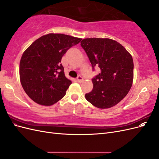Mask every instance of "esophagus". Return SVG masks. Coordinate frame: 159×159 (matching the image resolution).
I'll return each instance as SVG.
<instances>
[{
    "label": "esophagus",
    "instance_id": "esophagus-1",
    "mask_svg": "<svg viewBox=\"0 0 159 159\" xmlns=\"http://www.w3.org/2000/svg\"><path fill=\"white\" fill-rule=\"evenodd\" d=\"M77 81H78V82H81V81H83V78L81 75H78V78H77Z\"/></svg>",
    "mask_w": 159,
    "mask_h": 159
}]
</instances>
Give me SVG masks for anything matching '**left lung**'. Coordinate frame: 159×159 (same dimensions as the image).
<instances>
[{
  "mask_svg": "<svg viewBox=\"0 0 159 159\" xmlns=\"http://www.w3.org/2000/svg\"><path fill=\"white\" fill-rule=\"evenodd\" d=\"M92 66L101 72L92 79L91 92L85 99L95 107L107 109L115 106L125 97L133 80V60L127 50L109 38H85L81 42Z\"/></svg>",
  "mask_w": 159,
  "mask_h": 159,
  "instance_id": "1",
  "label": "left lung"
}]
</instances>
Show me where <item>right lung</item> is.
Segmentation results:
<instances>
[{
	"instance_id": "add662e5",
	"label": "right lung",
	"mask_w": 159,
	"mask_h": 159,
	"mask_svg": "<svg viewBox=\"0 0 159 159\" xmlns=\"http://www.w3.org/2000/svg\"><path fill=\"white\" fill-rule=\"evenodd\" d=\"M81 38L63 34H48L34 42L23 53L20 79L26 93L34 102L49 106L63 98L71 81L66 78L61 60Z\"/></svg>"
}]
</instances>
